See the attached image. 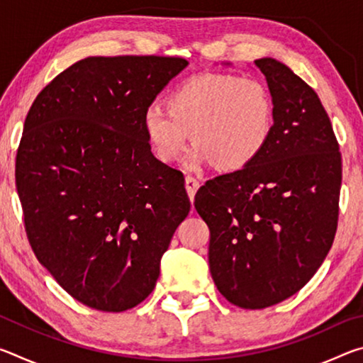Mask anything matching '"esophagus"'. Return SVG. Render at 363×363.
Wrapping results in <instances>:
<instances>
[{"label": "esophagus", "instance_id": "1", "mask_svg": "<svg viewBox=\"0 0 363 363\" xmlns=\"http://www.w3.org/2000/svg\"><path fill=\"white\" fill-rule=\"evenodd\" d=\"M199 187H200V182H199V179H196V177H194V176L186 177V189L189 192L190 200H194V196L196 194V190H199Z\"/></svg>", "mask_w": 363, "mask_h": 363}]
</instances>
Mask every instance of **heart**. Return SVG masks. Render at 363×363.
Listing matches in <instances>:
<instances>
[{"label": "heart", "instance_id": "heart-1", "mask_svg": "<svg viewBox=\"0 0 363 363\" xmlns=\"http://www.w3.org/2000/svg\"><path fill=\"white\" fill-rule=\"evenodd\" d=\"M143 125L160 162H177L192 131L190 168L214 162L223 171H238L256 162L272 138L274 97L257 78L203 73L174 88L168 106L150 104Z\"/></svg>", "mask_w": 363, "mask_h": 363}]
</instances>
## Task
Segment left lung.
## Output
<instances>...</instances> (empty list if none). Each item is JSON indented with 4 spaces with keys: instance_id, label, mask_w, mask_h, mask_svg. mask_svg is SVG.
Returning <instances> with one entry per match:
<instances>
[{
    "instance_id": "left-lung-1",
    "label": "left lung",
    "mask_w": 363,
    "mask_h": 363,
    "mask_svg": "<svg viewBox=\"0 0 363 363\" xmlns=\"http://www.w3.org/2000/svg\"><path fill=\"white\" fill-rule=\"evenodd\" d=\"M275 106L272 138L250 167L206 181L195 210L210 227L208 262L219 293L264 309L298 293L333 245L342 163L314 89L279 60H255Z\"/></svg>"
}]
</instances>
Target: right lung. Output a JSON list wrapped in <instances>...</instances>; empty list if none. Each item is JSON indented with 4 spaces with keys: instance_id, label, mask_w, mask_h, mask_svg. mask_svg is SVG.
<instances>
[{
    "instance_id": "right-lung-1",
    "label": "right lung",
    "mask_w": 363,
    "mask_h": 363,
    "mask_svg": "<svg viewBox=\"0 0 363 363\" xmlns=\"http://www.w3.org/2000/svg\"><path fill=\"white\" fill-rule=\"evenodd\" d=\"M187 60H78L30 107L16 186L35 256L84 306L123 312L155 288L190 211L182 171L153 157L143 116Z\"/></svg>"
}]
</instances>
